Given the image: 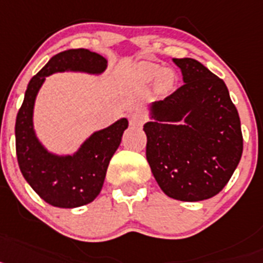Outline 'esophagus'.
I'll return each instance as SVG.
<instances>
[{"instance_id": "esophagus-1", "label": "esophagus", "mask_w": 263, "mask_h": 263, "mask_svg": "<svg viewBox=\"0 0 263 263\" xmlns=\"http://www.w3.org/2000/svg\"><path fill=\"white\" fill-rule=\"evenodd\" d=\"M145 122V116L143 114H139V112H134L129 115V124L131 125H143V123Z\"/></svg>"}]
</instances>
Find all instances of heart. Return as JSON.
I'll use <instances>...</instances> for the list:
<instances>
[{"mask_svg": "<svg viewBox=\"0 0 263 263\" xmlns=\"http://www.w3.org/2000/svg\"><path fill=\"white\" fill-rule=\"evenodd\" d=\"M138 77L143 82H152L157 78L156 87L157 90L163 91V92L171 90L173 82H175L172 71L163 70L159 65H155V63H141L138 67Z\"/></svg>", "mask_w": 263, "mask_h": 263, "instance_id": "obj_1", "label": "heart"}]
</instances>
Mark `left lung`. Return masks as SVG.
<instances>
[{"mask_svg":"<svg viewBox=\"0 0 263 263\" xmlns=\"http://www.w3.org/2000/svg\"><path fill=\"white\" fill-rule=\"evenodd\" d=\"M184 84L149 106L147 161L168 197L202 201L220 193L242 156L241 122L227 84L192 58H173Z\"/></svg>","mask_w":263,"mask_h":263,"instance_id":"8db88e82","label":"left lung"}]
</instances>
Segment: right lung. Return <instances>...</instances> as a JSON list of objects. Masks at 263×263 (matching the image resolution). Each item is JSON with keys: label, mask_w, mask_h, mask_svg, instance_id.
<instances>
[{"label": "right lung", "mask_w": 263, "mask_h": 263, "mask_svg": "<svg viewBox=\"0 0 263 263\" xmlns=\"http://www.w3.org/2000/svg\"><path fill=\"white\" fill-rule=\"evenodd\" d=\"M107 59L87 49H71L52 57L31 78L15 120V151L20 170L29 185L47 204L57 208H78L90 204L102 191L109 160L128 127L125 118L107 128L93 132L72 155L52 154L36 138L34 104L46 77L74 71L100 75Z\"/></svg>", "instance_id": "add662e5"}]
</instances>
